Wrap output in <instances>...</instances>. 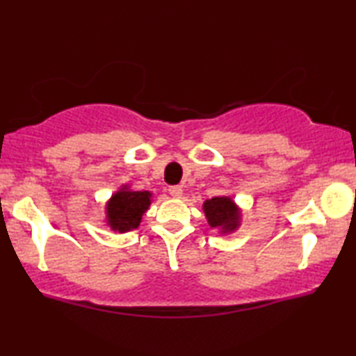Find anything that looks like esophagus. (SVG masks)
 Listing matches in <instances>:
<instances>
[{"instance_id":"1","label":"esophagus","mask_w":356,"mask_h":356,"mask_svg":"<svg viewBox=\"0 0 356 356\" xmlns=\"http://www.w3.org/2000/svg\"><path fill=\"white\" fill-rule=\"evenodd\" d=\"M169 193H171V197H174V198H180L182 197L184 190L180 185H172V187H169Z\"/></svg>"}]
</instances>
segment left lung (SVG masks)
<instances>
[{
	"label": "left lung",
	"mask_w": 356,
	"mask_h": 356,
	"mask_svg": "<svg viewBox=\"0 0 356 356\" xmlns=\"http://www.w3.org/2000/svg\"><path fill=\"white\" fill-rule=\"evenodd\" d=\"M202 209L209 227L218 229L219 234H232L242 226V209L229 195L207 200Z\"/></svg>",
	"instance_id": "8db88e82"
}]
</instances>
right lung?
<instances>
[{
    "mask_svg": "<svg viewBox=\"0 0 356 356\" xmlns=\"http://www.w3.org/2000/svg\"><path fill=\"white\" fill-rule=\"evenodd\" d=\"M152 198L153 193L148 190H132L129 184L121 185L104 203V222L119 234L137 229L153 202Z\"/></svg>",
    "mask_w": 356,
    "mask_h": 356,
    "instance_id": "add662e5",
    "label": "right lung"
}]
</instances>
